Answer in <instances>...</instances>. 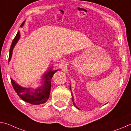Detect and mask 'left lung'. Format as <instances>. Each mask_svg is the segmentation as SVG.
I'll return each mask as SVG.
<instances>
[{"label": "left lung", "instance_id": "8db88e82", "mask_svg": "<svg viewBox=\"0 0 131 131\" xmlns=\"http://www.w3.org/2000/svg\"><path fill=\"white\" fill-rule=\"evenodd\" d=\"M70 89L71 91V86H70ZM71 93H72V92H71ZM72 102H73V104H74V106L75 107H76L77 108H78V109H80V108H79L77 107V106H76L75 104V103H74V97H73V95H72Z\"/></svg>", "mask_w": 131, "mask_h": 131}]
</instances>
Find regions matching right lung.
Instances as JSON below:
<instances>
[{
    "label": "right lung",
    "mask_w": 131,
    "mask_h": 131,
    "mask_svg": "<svg viewBox=\"0 0 131 131\" xmlns=\"http://www.w3.org/2000/svg\"><path fill=\"white\" fill-rule=\"evenodd\" d=\"M25 21L21 24L20 27H23L24 25ZM20 38V31L17 32L16 36L12 42L11 47L9 51V57H8V63L12 59L13 51L15 46ZM53 67H50L45 74L43 75L42 78V84L36 88L31 87H23L17 83L16 81L11 80L12 84L14 89L15 90L17 95L21 99L25 102L34 105H39L43 104L49 98L51 89V80L53 75L58 70H52Z\"/></svg>",
    "instance_id": "right-lung-1"
}]
</instances>
